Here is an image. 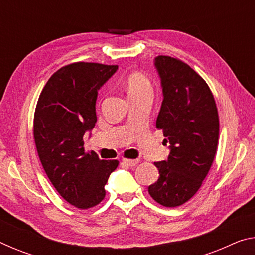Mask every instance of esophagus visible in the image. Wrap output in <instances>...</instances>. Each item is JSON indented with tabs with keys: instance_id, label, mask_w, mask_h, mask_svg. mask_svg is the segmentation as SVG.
<instances>
[{
	"instance_id": "esophagus-1",
	"label": "esophagus",
	"mask_w": 255,
	"mask_h": 255,
	"mask_svg": "<svg viewBox=\"0 0 255 255\" xmlns=\"http://www.w3.org/2000/svg\"><path fill=\"white\" fill-rule=\"evenodd\" d=\"M123 163L126 164V165H128V166H135V165H137L138 163H139V161H138V159H128V158H124V159H123Z\"/></svg>"
}]
</instances>
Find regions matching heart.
<instances>
[{
	"mask_svg": "<svg viewBox=\"0 0 255 255\" xmlns=\"http://www.w3.org/2000/svg\"><path fill=\"white\" fill-rule=\"evenodd\" d=\"M125 86L129 98L153 93V84L147 75L141 72H132L125 79Z\"/></svg>",
	"mask_w": 255,
	"mask_h": 255,
	"instance_id": "obj_1",
	"label": "heart"
}]
</instances>
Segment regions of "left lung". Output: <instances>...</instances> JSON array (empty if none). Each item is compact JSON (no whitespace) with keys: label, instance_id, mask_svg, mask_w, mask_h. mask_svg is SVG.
I'll return each instance as SVG.
<instances>
[{"label":"left lung","instance_id":"1","mask_svg":"<svg viewBox=\"0 0 255 255\" xmlns=\"http://www.w3.org/2000/svg\"><path fill=\"white\" fill-rule=\"evenodd\" d=\"M163 88L156 128L170 143L167 161L154 163L158 180L148 187L164 207H178L201 187L218 146L219 118L213 92L188 64L171 56L155 58Z\"/></svg>","mask_w":255,"mask_h":255}]
</instances>
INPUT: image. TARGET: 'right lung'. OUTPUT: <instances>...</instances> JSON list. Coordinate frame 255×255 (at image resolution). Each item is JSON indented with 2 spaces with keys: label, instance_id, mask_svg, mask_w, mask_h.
<instances>
[{
  "label": "right lung",
  "instance_id": "add662e5",
  "mask_svg": "<svg viewBox=\"0 0 255 255\" xmlns=\"http://www.w3.org/2000/svg\"><path fill=\"white\" fill-rule=\"evenodd\" d=\"M117 68L88 62L63 66L44 86L34 110L33 139L42 167L59 195L80 209L105 199L108 178L119 164L85 152L83 141L97 123L98 90Z\"/></svg>",
  "mask_w": 255,
  "mask_h": 255
}]
</instances>
